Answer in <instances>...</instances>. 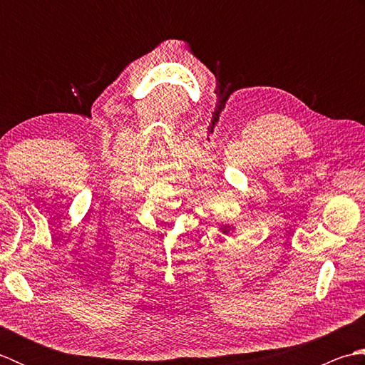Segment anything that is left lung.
<instances>
[{"mask_svg":"<svg viewBox=\"0 0 365 365\" xmlns=\"http://www.w3.org/2000/svg\"><path fill=\"white\" fill-rule=\"evenodd\" d=\"M222 230H224V232H229V229H227V227H226V229H222Z\"/></svg>","mask_w":365,"mask_h":365,"instance_id":"8db88e82","label":"left lung"}]
</instances>
